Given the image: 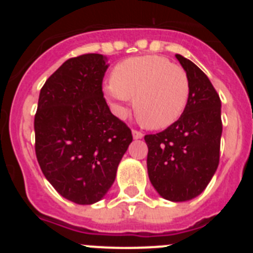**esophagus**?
Wrapping results in <instances>:
<instances>
[{
	"mask_svg": "<svg viewBox=\"0 0 253 253\" xmlns=\"http://www.w3.org/2000/svg\"><path fill=\"white\" fill-rule=\"evenodd\" d=\"M131 134H133L134 139H140V138H143V133H142V131L133 130V131H131Z\"/></svg>",
	"mask_w": 253,
	"mask_h": 253,
	"instance_id": "obj_1",
	"label": "esophagus"
}]
</instances>
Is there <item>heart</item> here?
I'll return each instance as SVG.
<instances>
[{
    "instance_id": "heart-1",
    "label": "heart",
    "mask_w": 253,
    "mask_h": 253,
    "mask_svg": "<svg viewBox=\"0 0 253 253\" xmlns=\"http://www.w3.org/2000/svg\"><path fill=\"white\" fill-rule=\"evenodd\" d=\"M105 95L124 115L125 100L133 97L134 114L148 129H163L180 119L190 96L186 71L161 55L123 60L111 71Z\"/></svg>"
}]
</instances>
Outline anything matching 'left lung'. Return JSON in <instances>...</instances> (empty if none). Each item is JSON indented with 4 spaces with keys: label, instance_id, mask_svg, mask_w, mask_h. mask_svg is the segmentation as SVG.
I'll return each mask as SVG.
<instances>
[{
    "label": "left lung",
    "instance_id": "left-lung-1",
    "mask_svg": "<svg viewBox=\"0 0 253 253\" xmlns=\"http://www.w3.org/2000/svg\"><path fill=\"white\" fill-rule=\"evenodd\" d=\"M190 81V96L180 119L144 137L151 184L163 199L187 202L203 193L219 165L220 99L209 78L190 59L176 54Z\"/></svg>",
    "mask_w": 253,
    "mask_h": 253
}]
</instances>
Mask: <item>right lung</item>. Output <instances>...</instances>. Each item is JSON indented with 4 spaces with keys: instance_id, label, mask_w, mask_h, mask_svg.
<instances>
[{
    "instance_id": "right-lung-1",
    "label": "right lung",
    "mask_w": 253,
    "mask_h": 253,
    "mask_svg": "<svg viewBox=\"0 0 253 253\" xmlns=\"http://www.w3.org/2000/svg\"><path fill=\"white\" fill-rule=\"evenodd\" d=\"M107 58L84 54L66 60L40 90L35 153L46 180L80 205L100 202L133 140L102 93Z\"/></svg>"
}]
</instances>
